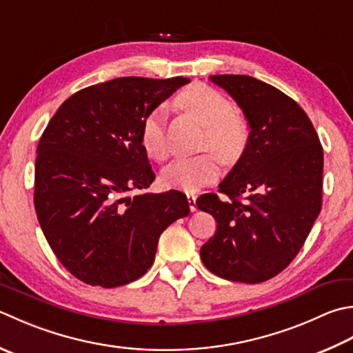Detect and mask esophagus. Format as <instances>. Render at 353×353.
<instances>
[{
	"label": "esophagus",
	"instance_id": "esophagus-1",
	"mask_svg": "<svg viewBox=\"0 0 353 353\" xmlns=\"http://www.w3.org/2000/svg\"><path fill=\"white\" fill-rule=\"evenodd\" d=\"M188 199V205H190V211H196L197 206H196V196L194 194H188L186 196Z\"/></svg>",
	"mask_w": 353,
	"mask_h": 353
}]
</instances>
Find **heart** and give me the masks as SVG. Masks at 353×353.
<instances>
[{"instance_id": "heart-1", "label": "heart", "mask_w": 353, "mask_h": 353, "mask_svg": "<svg viewBox=\"0 0 353 353\" xmlns=\"http://www.w3.org/2000/svg\"><path fill=\"white\" fill-rule=\"evenodd\" d=\"M179 103L206 127L205 147L212 148L223 161H234L246 148L250 127L234 114L232 102L208 85H194L179 96ZM141 143L154 161H165L170 154L167 141V112L157 107L145 116ZM219 176V162L214 153L181 157L162 171V181L170 188L196 192Z\"/></svg>"}]
</instances>
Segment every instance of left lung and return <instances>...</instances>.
Returning <instances> with one entry per match:
<instances>
[{
	"label": "left lung",
	"mask_w": 353,
	"mask_h": 353,
	"mask_svg": "<svg viewBox=\"0 0 353 353\" xmlns=\"http://www.w3.org/2000/svg\"><path fill=\"white\" fill-rule=\"evenodd\" d=\"M243 110L250 139L237 163L197 208L216 219L200 259L225 280L261 283L295 259L321 211L323 147L299 103L246 74L210 78Z\"/></svg>",
	"instance_id": "left-lung-1"
}]
</instances>
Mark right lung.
I'll return each instance as SVG.
<instances>
[{
    "label": "right lung",
    "instance_id": "right-lung-1",
    "mask_svg": "<svg viewBox=\"0 0 353 353\" xmlns=\"http://www.w3.org/2000/svg\"><path fill=\"white\" fill-rule=\"evenodd\" d=\"M188 78H116L72 94L48 122L34 162V210L68 272L92 286L134 281L154 261L161 234L190 214L181 191L128 192L154 181L142 122Z\"/></svg>",
    "mask_w": 353,
    "mask_h": 353
}]
</instances>
